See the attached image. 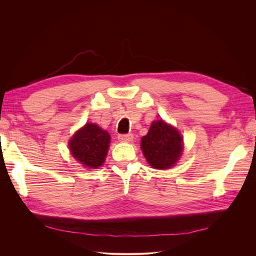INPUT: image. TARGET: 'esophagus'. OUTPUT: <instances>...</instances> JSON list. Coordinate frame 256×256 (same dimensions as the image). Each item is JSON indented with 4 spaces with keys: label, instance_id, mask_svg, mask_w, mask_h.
Returning a JSON list of instances; mask_svg holds the SVG:
<instances>
[{
    "label": "esophagus",
    "instance_id": "1",
    "mask_svg": "<svg viewBox=\"0 0 256 256\" xmlns=\"http://www.w3.org/2000/svg\"><path fill=\"white\" fill-rule=\"evenodd\" d=\"M118 140L120 142H131L134 140V136L131 134H120Z\"/></svg>",
    "mask_w": 256,
    "mask_h": 256
}]
</instances>
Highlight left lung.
I'll return each instance as SVG.
<instances>
[{
  "label": "left lung",
  "instance_id": "obj_1",
  "mask_svg": "<svg viewBox=\"0 0 256 256\" xmlns=\"http://www.w3.org/2000/svg\"><path fill=\"white\" fill-rule=\"evenodd\" d=\"M141 148L152 168H170L180 157L182 140L175 128L164 120H157L152 124L148 134L142 138Z\"/></svg>",
  "mask_w": 256,
  "mask_h": 256
}]
</instances>
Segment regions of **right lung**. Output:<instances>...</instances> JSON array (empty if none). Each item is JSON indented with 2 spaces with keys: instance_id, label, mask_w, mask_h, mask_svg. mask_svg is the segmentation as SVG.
<instances>
[{
  "instance_id": "right-lung-1",
  "label": "right lung",
  "mask_w": 256,
  "mask_h": 256,
  "mask_svg": "<svg viewBox=\"0 0 256 256\" xmlns=\"http://www.w3.org/2000/svg\"><path fill=\"white\" fill-rule=\"evenodd\" d=\"M109 143L110 134L106 131L96 124H86L69 141V148L84 166L96 168L104 162Z\"/></svg>"
}]
</instances>
